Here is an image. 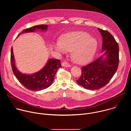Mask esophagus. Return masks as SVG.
Returning a JSON list of instances; mask_svg holds the SVG:
<instances>
[{
  "instance_id": "1",
  "label": "esophagus",
  "mask_w": 131,
  "mask_h": 131,
  "mask_svg": "<svg viewBox=\"0 0 131 131\" xmlns=\"http://www.w3.org/2000/svg\"><path fill=\"white\" fill-rule=\"evenodd\" d=\"M62 65L63 67H70V65L66 61H64L62 63Z\"/></svg>"
}]
</instances>
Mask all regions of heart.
<instances>
[{"instance_id": "1", "label": "heart", "mask_w": 131, "mask_h": 131, "mask_svg": "<svg viewBox=\"0 0 131 131\" xmlns=\"http://www.w3.org/2000/svg\"><path fill=\"white\" fill-rule=\"evenodd\" d=\"M97 41L84 31H76L64 35L60 42L54 45L55 49L60 53L72 51L73 60L79 64H85L94 57L97 48Z\"/></svg>"}]
</instances>
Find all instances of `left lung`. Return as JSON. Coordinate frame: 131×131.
<instances>
[{
  "mask_svg": "<svg viewBox=\"0 0 131 131\" xmlns=\"http://www.w3.org/2000/svg\"><path fill=\"white\" fill-rule=\"evenodd\" d=\"M103 38L101 57L81 67V77L76 80L86 89L95 90L105 86L117 71L119 64V46L113 36L98 28ZM104 56H106L105 58Z\"/></svg>",
  "mask_w": 131,
  "mask_h": 131,
  "instance_id": "left-lung-1",
  "label": "left lung"
}]
</instances>
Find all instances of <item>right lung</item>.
I'll list each match as a JSON object with an SVG mask.
<instances>
[{"label": "right lung", "instance_id": "1", "mask_svg": "<svg viewBox=\"0 0 131 131\" xmlns=\"http://www.w3.org/2000/svg\"><path fill=\"white\" fill-rule=\"evenodd\" d=\"M47 25H39L24 29L21 33L33 32L37 29L47 30ZM11 64L13 73L17 79L26 89L34 91H40L47 89L53 82L56 72L59 68L62 67L60 60L50 59L45 66L40 70L31 74L21 73L15 67L12 47L11 49Z\"/></svg>", "mask_w": 131, "mask_h": 131}]
</instances>
